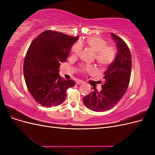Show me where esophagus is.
Instances as JSON below:
<instances>
[{
    "instance_id": "1",
    "label": "esophagus",
    "mask_w": 155,
    "mask_h": 155,
    "mask_svg": "<svg viewBox=\"0 0 155 155\" xmlns=\"http://www.w3.org/2000/svg\"><path fill=\"white\" fill-rule=\"evenodd\" d=\"M82 83H83V81H81V80H77L76 81L77 85H81V84H82Z\"/></svg>"
}]
</instances>
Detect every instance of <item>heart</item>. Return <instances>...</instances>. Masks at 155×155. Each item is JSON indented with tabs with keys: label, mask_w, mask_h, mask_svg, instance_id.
I'll return each mask as SVG.
<instances>
[{
	"label": "heart",
	"mask_w": 155,
	"mask_h": 155,
	"mask_svg": "<svg viewBox=\"0 0 155 155\" xmlns=\"http://www.w3.org/2000/svg\"><path fill=\"white\" fill-rule=\"evenodd\" d=\"M85 45L87 48L94 52L95 60L101 67L109 66L113 63L116 56V49L114 46L107 45V42L100 37L90 36L85 41H79L75 44L72 48V53L78 55L82 46ZM94 69L91 66H86L81 68L82 72H92Z\"/></svg>",
	"instance_id": "obj_1"
}]
</instances>
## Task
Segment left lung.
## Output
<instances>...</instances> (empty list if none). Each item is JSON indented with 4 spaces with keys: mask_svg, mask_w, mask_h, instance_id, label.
Listing matches in <instances>:
<instances>
[{
    "mask_svg": "<svg viewBox=\"0 0 155 155\" xmlns=\"http://www.w3.org/2000/svg\"><path fill=\"white\" fill-rule=\"evenodd\" d=\"M111 35L116 43L118 52L104 73L102 89L98 91L94 88L83 99L85 105L95 112H104L114 107L125 94L130 82L132 68L130 50L122 39L113 33Z\"/></svg>",
    "mask_w": 155,
    "mask_h": 155,
    "instance_id": "8db88e82",
    "label": "left lung"
}]
</instances>
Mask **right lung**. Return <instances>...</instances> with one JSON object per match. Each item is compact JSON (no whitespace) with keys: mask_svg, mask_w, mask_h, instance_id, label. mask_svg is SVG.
<instances>
[{"mask_svg":"<svg viewBox=\"0 0 155 155\" xmlns=\"http://www.w3.org/2000/svg\"><path fill=\"white\" fill-rule=\"evenodd\" d=\"M78 36L46 30L31 42L23 65L26 87L36 102L44 107L58 106L67 97L66 91L75 85L72 79L59 76L60 63L67 60Z\"/></svg>","mask_w":155,"mask_h":155,"instance_id":"1","label":"right lung"}]
</instances>
